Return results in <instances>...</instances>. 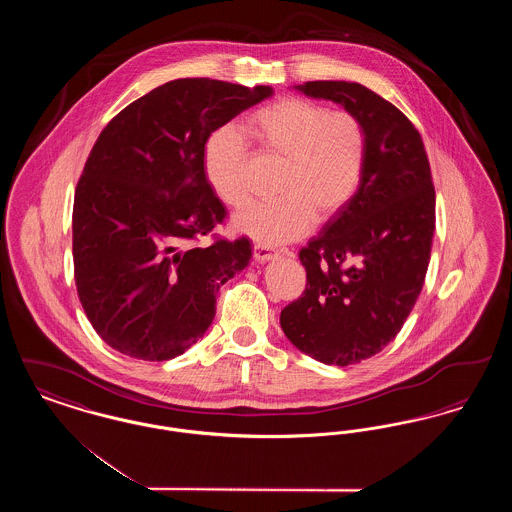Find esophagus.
I'll use <instances>...</instances> for the list:
<instances>
[{
	"label": "esophagus",
	"instance_id": "esophagus-1",
	"mask_svg": "<svg viewBox=\"0 0 512 512\" xmlns=\"http://www.w3.org/2000/svg\"><path fill=\"white\" fill-rule=\"evenodd\" d=\"M276 257V253L272 251V249H268L265 245H255L253 247V259L257 261V263H267L270 259H274Z\"/></svg>",
	"mask_w": 512,
	"mask_h": 512
}]
</instances>
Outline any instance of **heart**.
Masks as SVG:
<instances>
[{
    "label": "heart",
    "mask_w": 512,
    "mask_h": 512,
    "mask_svg": "<svg viewBox=\"0 0 512 512\" xmlns=\"http://www.w3.org/2000/svg\"><path fill=\"white\" fill-rule=\"evenodd\" d=\"M261 153L284 161L270 203H253L232 220L234 232L257 244L282 245L305 236L315 219L334 217L355 195L365 171L366 130L359 117L317 101L284 98L245 121ZM247 144L234 128H220L205 144V176L232 209L247 199Z\"/></svg>",
    "instance_id": "obj_1"
}]
</instances>
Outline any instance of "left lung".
I'll list each match as a JSON object with an SVG mask.
<instances>
[{
  "label": "left lung",
  "mask_w": 512,
  "mask_h": 512,
  "mask_svg": "<svg viewBox=\"0 0 512 512\" xmlns=\"http://www.w3.org/2000/svg\"><path fill=\"white\" fill-rule=\"evenodd\" d=\"M293 88L359 117L366 161L355 195L299 251L307 286L284 307L280 326L320 363L355 365L393 341L422 290L436 230L430 163L413 122L363 84Z\"/></svg>",
  "instance_id": "8db88e82"
}]
</instances>
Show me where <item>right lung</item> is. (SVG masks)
<instances>
[{"label":"right lung","instance_id":"1","mask_svg":"<svg viewBox=\"0 0 512 512\" xmlns=\"http://www.w3.org/2000/svg\"><path fill=\"white\" fill-rule=\"evenodd\" d=\"M270 86L178 78L132 101L92 147L74 192L76 292L99 338L122 355L169 361L215 318L217 292L251 245L186 247L226 217L203 167L209 136Z\"/></svg>","mask_w":512,"mask_h":512}]
</instances>
